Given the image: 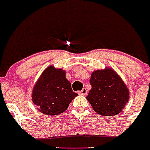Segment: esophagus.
<instances>
[{
    "label": "esophagus",
    "mask_w": 150,
    "mask_h": 150,
    "mask_svg": "<svg viewBox=\"0 0 150 150\" xmlns=\"http://www.w3.org/2000/svg\"><path fill=\"white\" fill-rule=\"evenodd\" d=\"M79 94L82 95V96H86V95L88 94V91H87V89H86V88H83L81 91H79Z\"/></svg>",
    "instance_id": "obj_1"
}]
</instances>
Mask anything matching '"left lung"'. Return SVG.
<instances>
[{"label": "left lung", "mask_w": 150, "mask_h": 150, "mask_svg": "<svg viewBox=\"0 0 150 150\" xmlns=\"http://www.w3.org/2000/svg\"><path fill=\"white\" fill-rule=\"evenodd\" d=\"M87 100L93 110L104 116L121 112L129 102V91L121 77L111 67H105L91 73Z\"/></svg>", "instance_id": "obj_1"}]
</instances>
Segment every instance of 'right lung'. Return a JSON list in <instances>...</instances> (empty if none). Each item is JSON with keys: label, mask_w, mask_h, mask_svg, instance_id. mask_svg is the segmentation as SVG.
I'll use <instances>...</instances> for the list:
<instances>
[{"label": "right lung", "mask_w": 150, "mask_h": 150, "mask_svg": "<svg viewBox=\"0 0 150 150\" xmlns=\"http://www.w3.org/2000/svg\"><path fill=\"white\" fill-rule=\"evenodd\" d=\"M77 96L66 78L65 71L52 65L43 71L32 90L33 103L38 110L47 116L65 112Z\"/></svg>", "instance_id": "right-lung-1"}]
</instances>
